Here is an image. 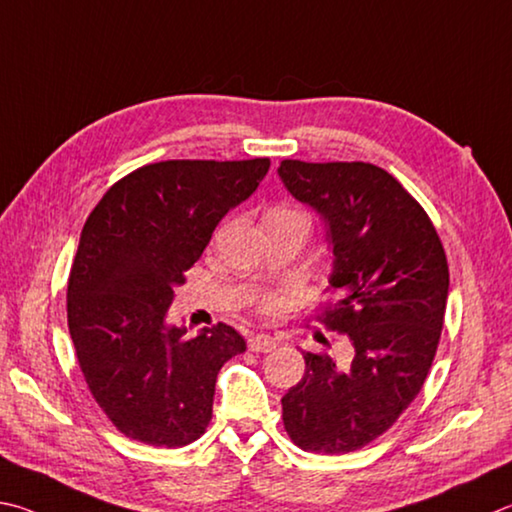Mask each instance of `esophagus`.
Listing matches in <instances>:
<instances>
[{
    "mask_svg": "<svg viewBox=\"0 0 512 512\" xmlns=\"http://www.w3.org/2000/svg\"><path fill=\"white\" fill-rule=\"evenodd\" d=\"M276 339L270 335H251L249 337V351L254 353H270L276 348Z\"/></svg>",
    "mask_w": 512,
    "mask_h": 512,
    "instance_id": "1",
    "label": "esophagus"
}]
</instances>
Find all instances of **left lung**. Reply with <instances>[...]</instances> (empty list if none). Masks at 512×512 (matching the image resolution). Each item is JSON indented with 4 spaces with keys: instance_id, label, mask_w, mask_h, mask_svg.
<instances>
[{
    "instance_id": "left-lung-1",
    "label": "left lung",
    "mask_w": 512,
    "mask_h": 512,
    "mask_svg": "<svg viewBox=\"0 0 512 512\" xmlns=\"http://www.w3.org/2000/svg\"><path fill=\"white\" fill-rule=\"evenodd\" d=\"M279 177L326 222L337 301L319 319L353 348L346 366L303 355L306 373L281 400L283 425L306 452H355L423 389L443 330L447 258L423 206L387 170L283 159Z\"/></svg>"
}]
</instances>
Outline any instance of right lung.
<instances>
[{"mask_svg":"<svg viewBox=\"0 0 512 512\" xmlns=\"http://www.w3.org/2000/svg\"><path fill=\"white\" fill-rule=\"evenodd\" d=\"M267 170V157L159 161L89 213L67 285L69 335L98 407L128 438L184 447L209 425L222 364L247 344L227 324L186 337L168 308L218 222Z\"/></svg>","mask_w":512,"mask_h":512,"instance_id":"1","label":"right lung"}]
</instances>
